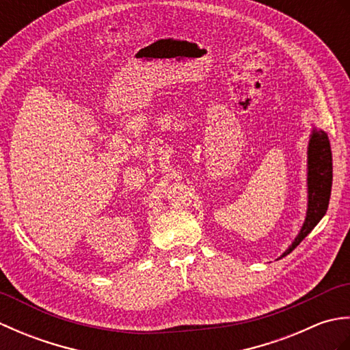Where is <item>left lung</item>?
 I'll list each match as a JSON object with an SVG mask.
<instances>
[{
	"label": "left lung",
	"mask_w": 350,
	"mask_h": 350,
	"mask_svg": "<svg viewBox=\"0 0 350 350\" xmlns=\"http://www.w3.org/2000/svg\"><path fill=\"white\" fill-rule=\"evenodd\" d=\"M332 188V153L326 132L313 128L307 148V215L292 245L278 258L290 254L311 233L328 211Z\"/></svg>",
	"instance_id": "obj_1"
}]
</instances>
